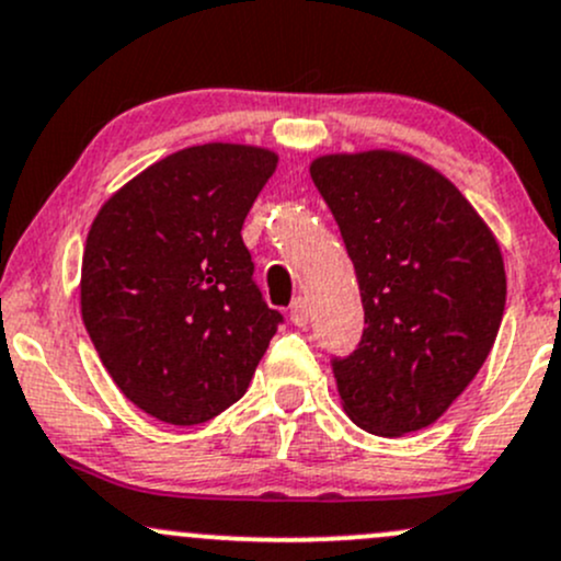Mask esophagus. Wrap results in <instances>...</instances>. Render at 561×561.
<instances>
[{
	"mask_svg": "<svg viewBox=\"0 0 561 561\" xmlns=\"http://www.w3.org/2000/svg\"><path fill=\"white\" fill-rule=\"evenodd\" d=\"M290 320L296 322L298 328H304L306 322H309V304H306V298H296L290 306Z\"/></svg>",
	"mask_w": 561,
	"mask_h": 561,
	"instance_id": "1",
	"label": "esophagus"
}]
</instances>
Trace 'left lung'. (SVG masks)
I'll return each mask as SVG.
<instances>
[{
  "label": "left lung",
  "instance_id": "8db88e82",
  "mask_svg": "<svg viewBox=\"0 0 561 561\" xmlns=\"http://www.w3.org/2000/svg\"><path fill=\"white\" fill-rule=\"evenodd\" d=\"M311 180L339 222L365 311L357 350L330 359L344 411L385 438L427 427L497 339V241L444 174L403 152L322 156Z\"/></svg>",
  "mask_w": 561,
  "mask_h": 561
}]
</instances>
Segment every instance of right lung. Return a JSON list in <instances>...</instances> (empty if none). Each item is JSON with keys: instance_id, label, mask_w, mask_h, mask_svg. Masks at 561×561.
Returning <instances> with one entry per match:
<instances>
[{"instance_id": "right-lung-1", "label": "right lung", "mask_w": 561, "mask_h": 561, "mask_svg": "<svg viewBox=\"0 0 561 561\" xmlns=\"http://www.w3.org/2000/svg\"><path fill=\"white\" fill-rule=\"evenodd\" d=\"M276 161L250 145L187 147L123 185L88 231L82 322L112 381L156 420H215L282 325L241 239Z\"/></svg>"}]
</instances>
